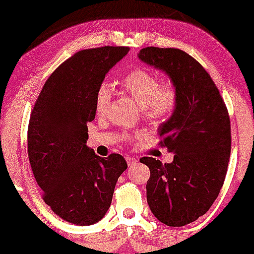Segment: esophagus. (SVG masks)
<instances>
[{
  "instance_id": "34e87169",
  "label": "esophagus",
  "mask_w": 254,
  "mask_h": 254,
  "mask_svg": "<svg viewBox=\"0 0 254 254\" xmlns=\"http://www.w3.org/2000/svg\"><path fill=\"white\" fill-rule=\"evenodd\" d=\"M127 165H129V166H132V165H135V163H137V158L131 157V156H127Z\"/></svg>"
}]
</instances>
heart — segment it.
Wrapping results in <instances>:
<instances>
[{
	"label": "heart",
	"instance_id": "heart-1",
	"mask_svg": "<svg viewBox=\"0 0 254 254\" xmlns=\"http://www.w3.org/2000/svg\"><path fill=\"white\" fill-rule=\"evenodd\" d=\"M123 88L141 106L142 113L152 122H163L175 111L177 93L170 82H162L145 68H135L123 78ZM113 98V87L104 81L96 92V112L104 114Z\"/></svg>",
	"mask_w": 254,
	"mask_h": 254
}]
</instances>
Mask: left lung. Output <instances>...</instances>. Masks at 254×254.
<instances>
[{"label":"left lung","instance_id":"8db88e82","mask_svg":"<svg viewBox=\"0 0 254 254\" xmlns=\"http://www.w3.org/2000/svg\"><path fill=\"white\" fill-rule=\"evenodd\" d=\"M137 56L165 72L176 89L175 111L158 127L173 161L140 162L151 172L146 184L151 212L162 224L181 227L203 216L224 184L231 152L229 112L205 68L186 51L147 47Z\"/></svg>","mask_w":254,"mask_h":254}]
</instances>
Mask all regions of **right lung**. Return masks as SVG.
Instances as JSON below:
<instances>
[{
  "mask_svg": "<svg viewBox=\"0 0 254 254\" xmlns=\"http://www.w3.org/2000/svg\"><path fill=\"white\" fill-rule=\"evenodd\" d=\"M127 47L77 51L47 79L30 115L28 157L43 199L71 224L98 222L111 206L124 157L96 155L86 145L96 117V92Z\"/></svg>",
  "mask_w": 254,
  "mask_h": 254,
  "instance_id": "add662e5",
  "label": "right lung"
}]
</instances>
